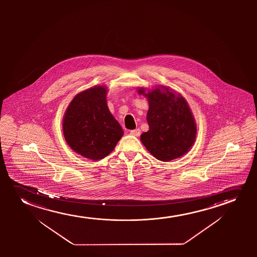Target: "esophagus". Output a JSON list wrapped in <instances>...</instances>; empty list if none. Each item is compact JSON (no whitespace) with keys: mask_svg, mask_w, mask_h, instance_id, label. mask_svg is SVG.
<instances>
[{"mask_svg":"<svg viewBox=\"0 0 257 257\" xmlns=\"http://www.w3.org/2000/svg\"><path fill=\"white\" fill-rule=\"evenodd\" d=\"M130 134H132L133 136L139 137V136L141 135V130H140V129H135V130L131 131Z\"/></svg>","mask_w":257,"mask_h":257,"instance_id":"34e87169","label":"esophagus"}]
</instances>
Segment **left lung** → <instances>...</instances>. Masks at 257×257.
<instances>
[{
  "mask_svg": "<svg viewBox=\"0 0 257 257\" xmlns=\"http://www.w3.org/2000/svg\"><path fill=\"white\" fill-rule=\"evenodd\" d=\"M149 104V130L141 141L154 157L162 162L180 158L190 151L197 136V124L185 98L169 87L138 88Z\"/></svg>",
  "mask_w": 257,
  "mask_h": 257,
  "instance_id": "left-lung-1",
  "label": "left lung"
}]
</instances>
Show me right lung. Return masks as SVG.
<instances>
[{
	"mask_svg": "<svg viewBox=\"0 0 257 257\" xmlns=\"http://www.w3.org/2000/svg\"><path fill=\"white\" fill-rule=\"evenodd\" d=\"M106 86H95L74 96L64 115V137L72 150L99 161L114 150L123 134L109 111Z\"/></svg>",
	"mask_w": 257,
	"mask_h": 257,
	"instance_id": "right-lung-1",
	"label": "right lung"
}]
</instances>
